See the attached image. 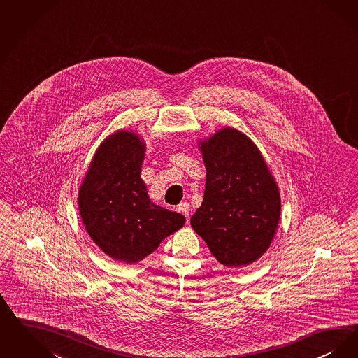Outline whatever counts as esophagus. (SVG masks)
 Wrapping results in <instances>:
<instances>
[{
  "label": "esophagus",
  "mask_w": 358,
  "mask_h": 358,
  "mask_svg": "<svg viewBox=\"0 0 358 358\" xmlns=\"http://www.w3.org/2000/svg\"><path fill=\"white\" fill-rule=\"evenodd\" d=\"M178 212L185 215L186 218L189 220V215H190V205L187 202H181L178 205Z\"/></svg>",
  "instance_id": "esophagus-1"
}]
</instances>
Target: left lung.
<instances>
[{
  "label": "left lung",
  "instance_id": "left-lung-1",
  "mask_svg": "<svg viewBox=\"0 0 358 358\" xmlns=\"http://www.w3.org/2000/svg\"><path fill=\"white\" fill-rule=\"evenodd\" d=\"M197 143L206 182L190 225L221 265L248 266L265 255L277 233V181L257 145L238 129H217Z\"/></svg>",
  "mask_w": 358,
  "mask_h": 358
}]
</instances>
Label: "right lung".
<instances>
[{"instance_id":"1","label":"right lung","mask_w":358,"mask_h":358,"mask_svg":"<svg viewBox=\"0 0 358 358\" xmlns=\"http://www.w3.org/2000/svg\"><path fill=\"white\" fill-rule=\"evenodd\" d=\"M146 143L138 131L120 129L99 145L78 189V210L87 234L115 261L134 265L185 217L152 202L141 168Z\"/></svg>"}]
</instances>
